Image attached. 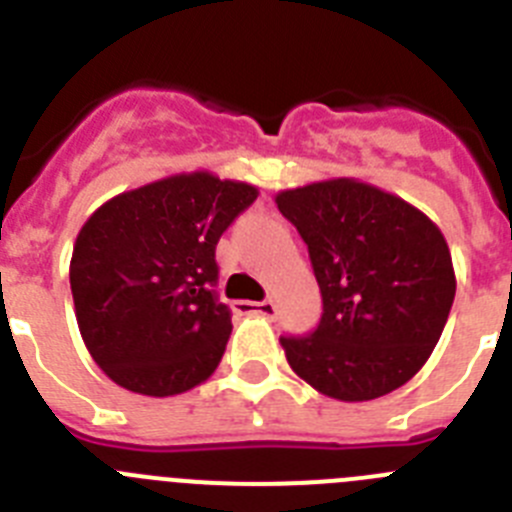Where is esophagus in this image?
I'll list each match as a JSON object with an SVG mask.
<instances>
[{"instance_id": "obj_1", "label": "esophagus", "mask_w": 512, "mask_h": 512, "mask_svg": "<svg viewBox=\"0 0 512 512\" xmlns=\"http://www.w3.org/2000/svg\"><path fill=\"white\" fill-rule=\"evenodd\" d=\"M233 310L235 312H243V315H266V318H274L277 315V305L271 300H264V302H248V300H241V302H233Z\"/></svg>"}]
</instances>
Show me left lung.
<instances>
[{
  "mask_svg": "<svg viewBox=\"0 0 512 512\" xmlns=\"http://www.w3.org/2000/svg\"><path fill=\"white\" fill-rule=\"evenodd\" d=\"M277 207L302 235L323 295L318 328L279 338L297 377L343 402L374 400L413 379L456 295L436 223L356 179L287 189Z\"/></svg>",
  "mask_w": 512,
  "mask_h": 512,
  "instance_id": "8db88e82",
  "label": "left lung"
}]
</instances>
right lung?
I'll list each match as a JSON object with an SVG mask.
<instances>
[{
  "instance_id": "add662e5",
  "label": "right lung",
  "mask_w": 512,
  "mask_h": 512,
  "mask_svg": "<svg viewBox=\"0 0 512 512\" xmlns=\"http://www.w3.org/2000/svg\"><path fill=\"white\" fill-rule=\"evenodd\" d=\"M259 197L210 171L176 174L104 202L71 256L76 323L107 377L148 397L182 395L217 369L230 310L215 246Z\"/></svg>"
}]
</instances>
